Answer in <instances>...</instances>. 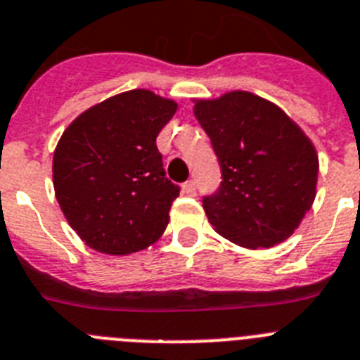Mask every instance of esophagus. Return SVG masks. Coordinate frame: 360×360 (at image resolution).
Wrapping results in <instances>:
<instances>
[{"label": "esophagus", "mask_w": 360, "mask_h": 360, "mask_svg": "<svg viewBox=\"0 0 360 360\" xmlns=\"http://www.w3.org/2000/svg\"><path fill=\"white\" fill-rule=\"evenodd\" d=\"M183 188H185V192L188 195H195V192H198V185H195L194 179L186 181L185 185H183Z\"/></svg>", "instance_id": "1"}]
</instances>
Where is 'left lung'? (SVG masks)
Returning a JSON list of instances; mask_svg holds the SVG:
<instances>
[{"mask_svg":"<svg viewBox=\"0 0 360 360\" xmlns=\"http://www.w3.org/2000/svg\"><path fill=\"white\" fill-rule=\"evenodd\" d=\"M194 113L221 168L203 195L208 221L236 245L273 247L291 236L313 205L319 157L278 105L247 91L195 102Z\"/></svg>","mask_w":360,"mask_h":360,"instance_id":"8db88e82","label":"left lung"}]
</instances>
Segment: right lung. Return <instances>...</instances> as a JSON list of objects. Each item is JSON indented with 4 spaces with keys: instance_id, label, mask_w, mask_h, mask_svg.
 Segmentation results:
<instances>
[{
    "instance_id": "1",
    "label": "right lung",
    "mask_w": 360,
    "mask_h": 360,
    "mask_svg": "<svg viewBox=\"0 0 360 360\" xmlns=\"http://www.w3.org/2000/svg\"><path fill=\"white\" fill-rule=\"evenodd\" d=\"M177 104L146 89L115 95L63 131L53 159L56 199L86 245L131 255L161 238L179 185L155 139Z\"/></svg>"
}]
</instances>
